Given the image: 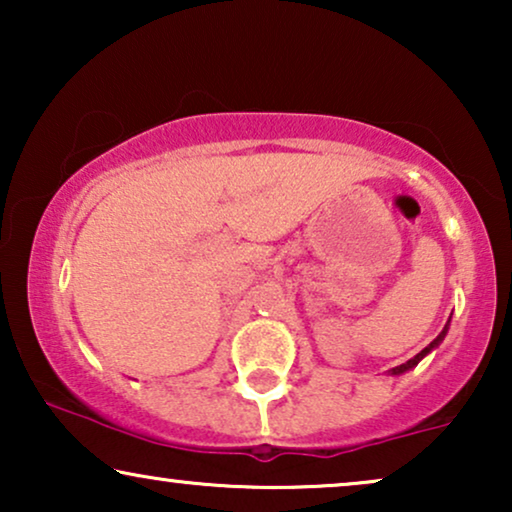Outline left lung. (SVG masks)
<instances>
[{
    "label": "left lung",
    "mask_w": 512,
    "mask_h": 512,
    "mask_svg": "<svg viewBox=\"0 0 512 512\" xmlns=\"http://www.w3.org/2000/svg\"><path fill=\"white\" fill-rule=\"evenodd\" d=\"M447 326H450V321H447ZM447 326H445V328H443V333H440V335H438V338H436V340H433V342H431V345H429V347H424V349H422V352H419V354H417V356H415V359H410V361H405V363H401V366H396V368H391V375H401V373H405V370H410V368H415V366H417V363H419V361H422V359H424V356H426V354H429V352H431V349H433V347H438V342H440V340H443V338H445V333H447Z\"/></svg>",
    "instance_id": "obj_1"
}]
</instances>
